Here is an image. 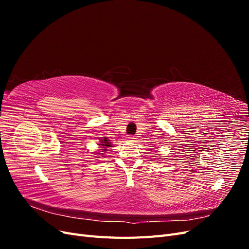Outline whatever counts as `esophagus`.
I'll use <instances>...</instances> for the list:
<instances>
[{
    "instance_id": "obj_1",
    "label": "esophagus",
    "mask_w": 249,
    "mask_h": 249,
    "mask_svg": "<svg viewBox=\"0 0 249 249\" xmlns=\"http://www.w3.org/2000/svg\"><path fill=\"white\" fill-rule=\"evenodd\" d=\"M126 138L129 141H135V139H136V136H135V135H129V136H127Z\"/></svg>"
}]
</instances>
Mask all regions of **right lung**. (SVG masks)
Here are the masks:
<instances>
[{
  "mask_svg": "<svg viewBox=\"0 0 249 249\" xmlns=\"http://www.w3.org/2000/svg\"><path fill=\"white\" fill-rule=\"evenodd\" d=\"M99 145L101 147V152H103V153L106 152L108 147L112 146L110 140H108L107 138H104V140H101V144H99ZM97 158H99V157H97Z\"/></svg>",
  "mask_w": 249,
  "mask_h": 249,
  "instance_id": "right-lung-1",
  "label": "right lung"
}]
</instances>
